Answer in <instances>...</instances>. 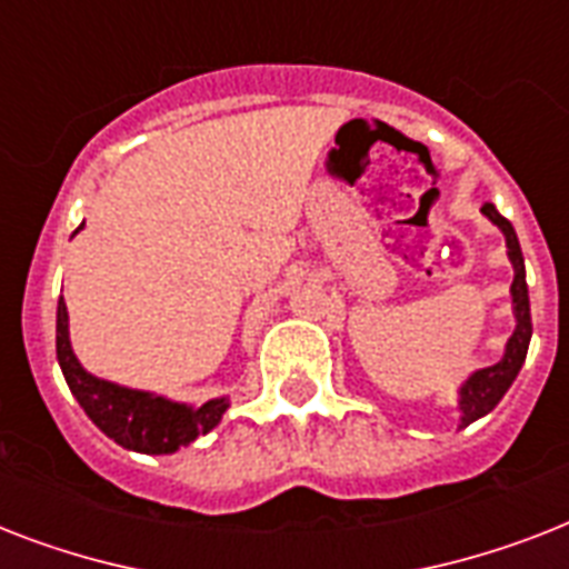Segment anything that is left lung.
I'll list each match as a JSON object with an SVG mask.
<instances>
[{
  "mask_svg": "<svg viewBox=\"0 0 569 569\" xmlns=\"http://www.w3.org/2000/svg\"><path fill=\"white\" fill-rule=\"evenodd\" d=\"M481 212L490 218V221L505 232V241H508V257L513 262V316H517V330L513 337L508 339V348H505V357L496 366H487L481 372H476L472 378L463 383L460 389V410H463V419L460 422L469 425L476 422L478 416L490 413L502 396L508 392V387L513 383V378L520 375L522 363H526V355H529V339H531V312H529V286H526V266H522V250L520 241H517V232H513L511 221L499 214L493 203L481 206Z\"/></svg>",
  "mask_w": 569,
  "mask_h": 569,
  "instance_id": "8db88e82",
  "label": "left lung"
}]
</instances>
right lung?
I'll use <instances>...</instances> for the list:
<instances>
[{"instance_id":"1","label":"right lung","mask_w":569,"mask_h":569,"mask_svg":"<svg viewBox=\"0 0 569 569\" xmlns=\"http://www.w3.org/2000/svg\"><path fill=\"white\" fill-rule=\"evenodd\" d=\"M56 351L76 401L91 416V422L106 437L120 442L123 449L144 451V455H171L180 446L197 440L200 433L212 431L227 410V398H214L200 407H186L162 396L118 387V383L84 372L70 348V337H67L64 295L58 298Z\"/></svg>"}]
</instances>
